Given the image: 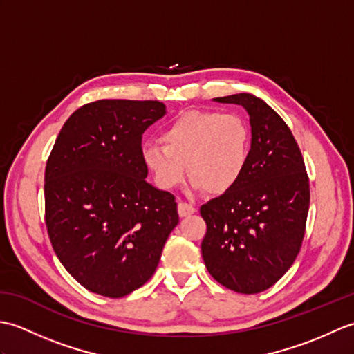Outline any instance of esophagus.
I'll return each instance as SVG.
<instances>
[{
  "instance_id": "obj_1",
  "label": "esophagus",
  "mask_w": 354,
  "mask_h": 354,
  "mask_svg": "<svg viewBox=\"0 0 354 354\" xmlns=\"http://www.w3.org/2000/svg\"><path fill=\"white\" fill-rule=\"evenodd\" d=\"M194 213H196V208H194L192 204H187V202H183V201L178 204V214L181 217L190 216Z\"/></svg>"
}]
</instances>
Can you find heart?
Returning <instances> with one entry per match:
<instances>
[{
    "label": "heart",
    "mask_w": 354,
    "mask_h": 354,
    "mask_svg": "<svg viewBox=\"0 0 354 354\" xmlns=\"http://www.w3.org/2000/svg\"><path fill=\"white\" fill-rule=\"evenodd\" d=\"M161 141L162 146L146 142L141 160L162 190L176 189L189 171L194 189L227 193L242 178L251 155L250 124L237 114L217 111L183 114L162 131Z\"/></svg>",
    "instance_id": "obj_1"
}]
</instances>
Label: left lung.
I'll use <instances>...</instances> for the list:
<instances>
[{"instance_id":"left-lung-1","label":"left lung","mask_w":354,"mask_h":354,"mask_svg":"<svg viewBox=\"0 0 354 354\" xmlns=\"http://www.w3.org/2000/svg\"><path fill=\"white\" fill-rule=\"evenodd\" d=\"M250 115L251 155L239 183L201 207V250L217 283L239 293L269 289L303 243L310 189L303 155L283 118L252 94L217 97Z\"/></svg>"}]
</instances>
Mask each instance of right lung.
Returning <instances> with one entry per match:
<instances>
[{
  "instance_id": "add662e5",
  "label": "right lung",
  "mask_w": 354,
  "mask_h": 354,
  "mask_svg": "<svg viewBox=\"0 0 354 354\" xmlns=\"http://www.w3.org/2000/svg\"><path fill=\"white\" fill-rule=\"evenodd\" d=\"M156 100H97L62 126L45 167V223L57 259L85 289L122 298L141 288L179 222L175 196L150 185L141 137Z\"/></svg>"
}]
</instances>
